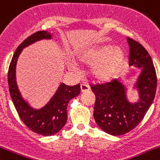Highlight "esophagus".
<instances>
[{
	"mask_svg": "<svg viewBox=\"0 0 160 160\" xmlns=\"http://www.w3.org/2000/svg\"><path fill=\"white\" fill-rule=\"evenodd\" d=\"M89 89H90V88H89V86H88V84H80V90H81V92H87V91H88Z\"/></svg>",
	"mask_w": 160,
	"mask_h": 160,
	"instance_id": "esophagus-1",
	"label": "esophagus"
}]
</instances>
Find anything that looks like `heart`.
Returning a JSON list of instances; mask_svg holds the SVG:
<instances>
[{
	"mask_svg": "<svg viewBox=\"0 0 160 160\" xmlns=\"http://www.w3.org/2000/svg\"><path fill=\"white\" fill-rule=\"evenodd\" d=\"M124 58V52L119 47L103 45L84 51L79 57V61L92 66L90 73L93 80L107 82L112 80L121 69Z\"/></svg>",
	"mask_w": 160,
	"mask_h": 160,
	"instance_id": "b5f03b06",
	"label": "heart"
}]
</instances>
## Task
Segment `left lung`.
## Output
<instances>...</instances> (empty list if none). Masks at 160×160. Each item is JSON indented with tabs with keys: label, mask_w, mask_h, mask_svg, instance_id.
I'll list each match as a JSON object with an SVG mask.
<instances>
[{
	"label": "left lung",
	"mask_w": 160,
	"mask_h": 160,
	"mask_svg": "<svg viewBox=\"0 0 160 160\" xmlns=\"http://www.w3.org/2000/svg\"><path fill=\"white\" fill-rule=\"evenodd\" d=\"M129 65L142 68L136 87L140 98L130 103L124 86L116 79L102 84L91 86L96 100L94 119L102 129L113 136L130 132L139 124L152 104L157 87V76L151 57L144 47L128 37Z\"/></svg>",
	"instance_id": "1"
}]
</instances>
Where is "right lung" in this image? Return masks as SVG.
Listing matches in <instances>:
<instances>
[{
	"label": "right lung",
	"instance_id": "right-lung-1",
	"mask_svg": "<svg viewBox=\"0 0 160 160\" xmlns=\"http://www.w3.org/2000/svg\"><path fill=\"white\" fill-rule=\"evenodd\" d=\"M42 39H51V34L46 31L35 32L25 39L17 48L9 64L8 84L14 107L24 124L36 133L51 136L57 133L65 125L68 119L67 107L71 99L80 94V84L68 86L63 83L61 84L49 103L40 110L32 109L22 98L16 84V62L23 48Z\"/></svg>",
	"mask_w": 160,
	"mask_h": 160
}]
</instances>
